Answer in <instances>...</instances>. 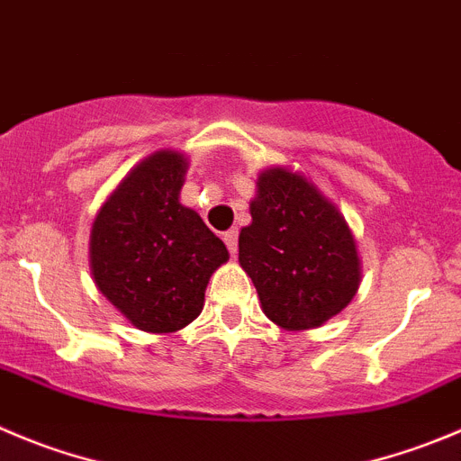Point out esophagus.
I'll return each mask as SVG.
<instances>
[{
  "label": "esophagus",
  "mask_w": 461,
  "mask_h": 461,
  "mask_svg": "<svg viewBox=\"0 0 461 461\" xmlns=\"http://www.w3.org/2000/svg\"><path fill=\"white\" fill-rule=\"evenodd\" d=\"M238 238H240L238 228H230V230H226V233H223V242H226L230 256H235V253H238Z\"/></svg>",
  "instance_id": "1"
}]
</instances>
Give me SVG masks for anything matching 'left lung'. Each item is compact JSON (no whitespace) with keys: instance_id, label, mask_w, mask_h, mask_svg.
I'll list each match as a JSON object with an SVG mask.
<instances>
[{"instance_id":"obj_1","label":"left lung","mask_w":461,"mask_h":461,"mask_svg":"<svg viewBox=\"0 0 461 461\" xmlns=\"http://www.w3.org/2000/svg\"><path fill=\"white\" fill-rule=\"evenodd\" d=\"M249 210L240 267L267 319L296 332L337 317L362 280L357 242L339 208L305 174L276 165L260 172Z\"/></svg>"}]
</instances>
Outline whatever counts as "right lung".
<instances>
[{"label":"right lung","instance_id":"add662e5","mask_svg":"<svg viewBox=\"0 0 461 461\" xmlns=\"http://www.w3.org/2000/svg\"><path fill=\"white\" fill-rule=\"evenodd\" d=\"M190 162L160 149L140 160L96 212L90 274L96 289L133 328L172 335L203 310L208 280L228 249L181 203Z\"/></svg>","mask_w":461,"mask_h":461}]
</instances>
